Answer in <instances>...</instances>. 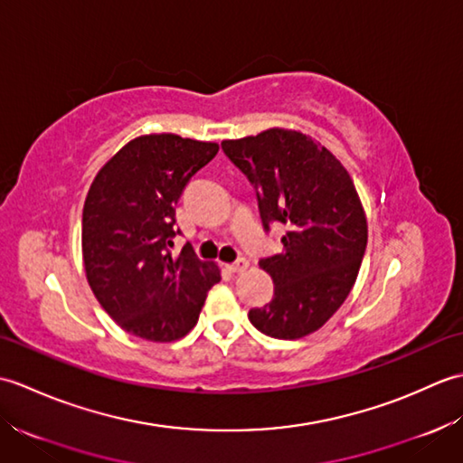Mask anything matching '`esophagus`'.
<instances>
[{"mask_svg":"<svg viewBox=\"0 0 463 463\" xmlns=\"http://www.w3.org/2000/svg\"><path fill=\"white\" fill-rule=\"evenodd\" d=\"M250 267V262L247 260V259H239L237 262H232V264H226V269H229L231 272H244Z\"/></svg>","mask_w":463,"mask_h":463,"instance_id":"esophagus-1","label":"esophagus"}]
</instances>
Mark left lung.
Masks as SVG:
<instances>
[{"instance_id":"obj_1","label":"left lung","mask_w":463,"mask_h":463,"mask_svg":"<svg viewBox=\"0 0 463 463\" xmlns=\"http://www.w3.org/2000/svg\"><path fill=\"white\" fill-rule=\"evenodd\" d=\"M222 149L257 189L264 229L288 226L282 250L259 262L274 297L249 320L279 340L308 336L348 298L366 250V213L352 176L310 135L282 127L226 139Z\"/></svg>"}]
</instances>
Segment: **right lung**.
I'll list each match as a JSON object with an SVG mask.
<instances>
[{"instance_id":"add662e5","label":"right lung","mask_w":463,"mask_h":463,"mask_svg":"<svg viewBox=\"0 0 463 463\" xmlns=\"http://www.w3.org/2000/svg\"><path fill=\"white\" fill-rule=\"evenodd\" d=\"M219 143L175 133L135 137L107 161L83 204L87 282L119 326L151 342H175L193 328L221 269L191 244L173 252L175 204Z\"/></svg>"}]
</instances>
